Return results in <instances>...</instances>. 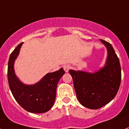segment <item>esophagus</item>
I'll return each instance as SVG.
<instances>
[{
	"instance_id": "obj_1",
	"label": "esophagus",
	"mask_w": 129,
	"mask_h": 129,
	"mask_svg": "<svg viewBox=\"0 0 129 129\" xmlns=\"http://www.w3.org/2000/svg\"><path fill=\"white\" fill-rule=\"evenodd\" d=\"M70 66L69 65H67V64H65V65L63 66V69L65 71V72H68L70 70Z\"/></svg>"
}]
</instances>
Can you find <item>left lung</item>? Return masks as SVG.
Instances as JSON below:
<instances>
[{"instance_id": "8db88e82", "label": "left lung", "mask_w": 129, "mask_h": 129, "mask_svg": "<svg viewBox=\"0 0 129 129\" xmlns=\"http://www.w3.org/2000/svg\"><path fill=\"white\" fill-rule=\"evenodd\" d=\"M100 40L107 47L106 65L94 73L70 70L77 97L81 105L90 109H99L110 103L118 90L121 82L120 61L111 44Z\"/></svg>"}]
</instances>
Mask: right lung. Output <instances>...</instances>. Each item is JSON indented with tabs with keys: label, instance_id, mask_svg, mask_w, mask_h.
<instances>
[{
	"label": "right lung",
	"instance_id": "1",
	"mask_svg": "<svg viewBox=\"0 0 129 129\" xmlns=\"http://www.w3.org/2000/svg\"><path fill=\"white\" fill-rule=\"evenodd\" d=\"M23 42L14 49L8 61L7 78L11 91L19 105L30 113H42L52 107L56 95V88L60 78L64 74L62 68L47 73L41 80L32 85H26L16 77L14 62L19 52Z\"/></svg>",
	"mask_w": 129,
	"mask_h": 129
}]
</instances>
